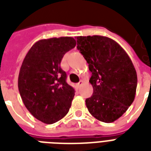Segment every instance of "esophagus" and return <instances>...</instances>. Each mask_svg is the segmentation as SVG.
I'll use <instances>...</instances> for the list:
<instances>
[{
  "label": "esophagus",
  "mask_w": 151,
  "mask_h": 151,
  "mask_svg": "<svg viewBox=\"0 0 151 151\" xmlns=\"http://www.w3.org/2000/svg\"><path fill=\"white\" fill-rule=\"evenodd\" d=\"M83 81L82 80H81L80 81H79V82L78 83V84H77V85H76V86H77V88H79L81 87V85H83Z\"/></svg>",
  "instance_id": "obj_1"
}]
</instances>
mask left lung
Returning <instances> with one entry per match:
<instances>
[{"mask_svg": "<svg viewBox=\"0 0 151 151\" xmlns=\"http://www.w3.org/2000/svg\"><path fill=\"white\" fill-rule=\"evenodd\" d=\"M77 48L92 72L93 94L85 100L89 113L106 123L115 122L126 112L135 99L136 69L119 44L106 37H77Z\"/></svg>", "mask_w": 151, "mask_h": 151, "instance_id": "obj_1", "label": "left lung"}]
</instances>
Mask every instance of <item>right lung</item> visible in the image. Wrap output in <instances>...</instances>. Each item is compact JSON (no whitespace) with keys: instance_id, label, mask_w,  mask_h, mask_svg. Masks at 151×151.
I'll return each mask as SVG.
<instances>
[{"instance_id":"obj_1","label":"right lung","mask_w":151,"mask_h":151,"mask_svg":"<svg viewBox=\"0 0 151 151\" xmlns=\"http://www.w3.org/2000/svg\"><path fill=\"white\" fill-rule=\"evenodd\" d=\"M76 45L71 37L42 39L26 55L18 87L25 106L39 121L53 124L68 113L75 90L60 67L63 57Z\"/></svg>"}]
</instances>
